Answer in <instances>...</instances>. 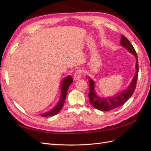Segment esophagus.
Instances as JSON below:
<instances>
[{"mask_svg":"<svg viewBox=\"0 0 151 151\" xmlns=\"http://www.w3.org/2000/svg\"><path fill=\"white\" fill-rule=\"evenodd\" d=\"M82 73H83V70L82 69H78L75 72L74 76V79L75 81H77L81 79Z\"/></svg>","mask_w":151,"mask_h":151,"instance_id":"1","label":"esophagus"}]
</instances>
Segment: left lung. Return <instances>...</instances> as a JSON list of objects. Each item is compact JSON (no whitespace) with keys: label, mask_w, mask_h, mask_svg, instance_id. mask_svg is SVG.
I'll list each match as a JSON object with an SVG mask.
<instances>
[{"label":"left lung","mask_w":151,"mask_h":151,"mask_svg":"<svg viewBox=\"0 0 151 151\" xmlns=\"http://www.w3.org/2000/svg\"><path fill=\"white\" fill-rule=\"evenodd\" d=\"M120 45L135 56L136 59V63L135 66V74L133 77V79L131 81L130 84L125 89L122 91V92L116 94L115 96L106 98L99 96L96 94L95 90V82L88 76L89 83V93L88 96L89 98L90 103L96 109L100 111H108L117 107H119L121 105L127 102V100L133 94L135 89L139 72V63L137 55L135 50L134 47L132 46V45L130 43V42L126 37H125L123 35L121 37Z\"/></svg>","instance_id":"obj_1"}]
</instances>
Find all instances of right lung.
<instances>
[{
  "mask_svg": "<svg viewBox=\"0 0 151 151\" xmlns=\"http://www.w3.org/2000/svg\"><path fill=\"white\" fill-rule=\"evenodd\" d=\"M72 83L73 79L70 76L65 77L64 78L62 79L60 85V97H59L58 101L57 102L55 106L52 109H50L49 111L40 114L41 116L43 117L53 116L54 115H55L56 114H57L61 110V109L63 106V104H64L68 88H69L70 84Z\"/></svg>",
  "mask_w": 151,
  "mask_h": 151,
  "instance_id": "obj_1",
  "label": "right lung"
}]
</instances>
